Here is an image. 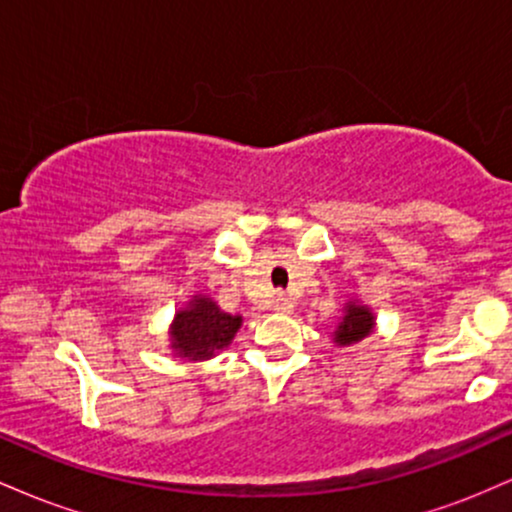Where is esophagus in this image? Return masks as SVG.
Segmentation results:
<instances>
[{"mask_svg":"<svg viewBox=\"0 0 512 512\" xmlns=\"http://www.w3.org/2000/svg\"><path fill=\"white\" fill-rule=\"evenodd\" d=\"M274 310H276V313L286 315V313H291V310H293V303L284 296V293H279V296L274 298Z\"/></svg>","mask_w":512,"mask_h":512,"instance_id":"34e87169","label":"esophagus"}]
</instances>
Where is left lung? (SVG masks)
<instances>
[{"label":"left lung","mask_w":512,"mask_h":512,"mask_svg":"<svg viewBox=\"0 0 512 512\" xmlns=\"http://www.w3.org/2000/svg\"><path fill=\"white\" fill-rule=\"evenodd\" d=\"M375 327V315L368 305L349 301L344 305V317L337 325V330L332 332L334 344L337 346H351L361 339H366Z\"/></svg>","instance_id":"8db88e82"}]
</instances>
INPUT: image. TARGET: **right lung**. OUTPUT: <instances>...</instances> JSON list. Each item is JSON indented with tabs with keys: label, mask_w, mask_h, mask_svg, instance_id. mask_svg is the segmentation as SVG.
Returning <instances> with one entry per match:
<instances>
[{
	"label": "right lung",
	"mask_w": 512,
	"mask_h": 512,
	"mask_svg": "<svg viewBox=\"0 0 512 512\" xmlns=\"http://www.w3.org/2000/svg\"><path fill=\"white\" fill-rule=\"evenodd\" d=\"M243 317L223 313L207 296H192L187 308L175 313L170 325V346L187 361H207L233 342Z\"/></svg>",
	"instance_id": "add662e5"
}]
</instances>
